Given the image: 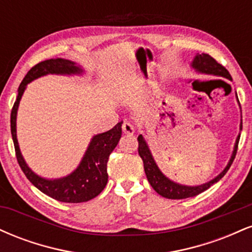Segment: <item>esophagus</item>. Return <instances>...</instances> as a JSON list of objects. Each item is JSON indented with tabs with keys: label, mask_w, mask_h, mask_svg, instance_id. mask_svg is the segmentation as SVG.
Listing matches in <instances>:
<instances>
[{
	"label": "esophagus",
	"mask_w": 252,
	"mask_h": 252,
	"mask_svg": "<svg viewBox=\"0 0 252 252\" xmlns=\"http://www.w3.org/2000/svg\"><path fill=\"white\" fill-rule=\"evenodd\" d=\"M122 130H123L124 134H129V135L134 134V132H135V128H134V126H131V124L128 123V122H124V123H123V126H122Z\"/></svg>",
	"instance_id": "34e87169"
}]
</instances>
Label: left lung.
<instances>
[{
  "label": "left lung",
  "mask_w": 252,
  "mask_h": 252,
  "mask_svg": "<svg viewBox=\"0 0 252 252\" xmlns=\"http://www.w3.org/2000/svg\"><path fill=\"white\" fill-rule=\"evenodd\" d=\"M192 67L194 68L196 72H200V73H206V74H213V76H218L226 78L228 80H232L231 74L228 73V71L224 66L220 65L216 59H213L212 57L209 56L206 53L196 54L194 60L192 63ZM241 130H242V122H241ZM241 135H238L237 137L235 148H233L232 155H231L230 161H228L227 166L225 167V169L216 176L213 180H211L206 184L199 185V186H185V185L176 184V182L172 181L170 179L167 178L166 175L162 174L160 168L158 167V164L154 161V158L152 156V153L148 148V144L144 141L143 136L140 135L137 137L138 141V154H140L141 158L143 161V167L144 172H146L147 179H148L149 184L152 185L153 189H155L156 193H158L160 195L164 196L167 199H186L190 198V196H195L204 190L209 189L213 184L218 182L220 179L226 174V172L230 169L231 164H232L233 160H235L237 149H238V142Z\"/></svg>",
  "instance_id": "8db88e82"
}]
</instances>
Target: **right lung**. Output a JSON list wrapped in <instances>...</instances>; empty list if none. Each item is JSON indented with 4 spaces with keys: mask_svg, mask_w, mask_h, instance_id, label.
<instances>
[{
    "mask_svg": "<svg viewBox=\"0 0 252 252\" xmlns=\"http://www.w3.org/2000/svg\"><path fill=\"white\" fill-rule=\"evenodd\" d=\"M82 72V68L73 62L62 59V58L48 59L36 63L28 71L24 80L20 84L19 90H17L19 94H17L16 100L10 114L11 136H13L14 147H15L17 162L21 167L22 172L27 176L28 180L46 195L51 196L58 201L73 202V204L91 200L105 189L106 182H108L106 164H108L110 154L116 148L121 135H122V122L117 123L109 131L102 132V134H98L92 137L82 162L79 163L74 172H72L70 175L63 176V178L48 180V179L36 175L27 166L22 158L16 138V114L20 99L24 94L26 86L32 80L46 76V74H80Z\"/></svg>",
    "mask_w": 252,
    "mask_h": 252,
    "instance_id": "1",
    "label": "right lung"
}]
</instances>
